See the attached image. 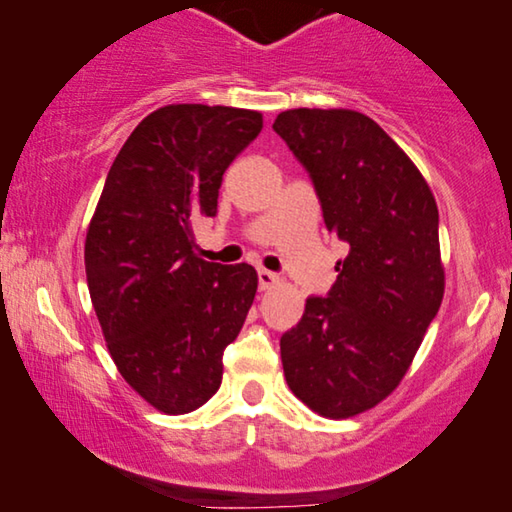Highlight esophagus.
Returning <instances> with one entry per match:
<instances>
[{
  "label": "esophagus",
  "mask_w": 512,
  "mask_h": 512,
  "mask_svg": "<svg viewBox=\"0 0 512 512\" xmlns=\"http://www.w3.org/2000/svg\"><path fill=\"white\" fill-rule=\"evenodd\" d=\"M279 284V277L275 275V272L270 270H258V286H261V291H268L272 289V286Z\"/></svg>",
  "instance_id": "esophagus-1"
}]
</instances>
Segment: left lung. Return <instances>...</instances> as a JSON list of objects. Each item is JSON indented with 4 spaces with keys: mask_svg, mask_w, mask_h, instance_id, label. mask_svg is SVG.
Returning a JSON list of instances; mask_svg holds the SVG:
<instances>
[{
    "mask_svg": "<svg viewBox=\"0 0 512 512\" xmlns=\"http://www.w3.org/2000/svg\"><path fill=\"white\" fill-rule=\"evenodd\" d=\"M275 132L317 188L326 228L349 244L326 298H307L279 340L289 389L321 417L382 403L408 373L445 293L438 205L401 146L361 111L289 109Z\"/></svg>",
    "mask_w": 512,
    "mask_h": 512,
    "instance_id": "1",
    "label": "left lung"
}]
</instances>
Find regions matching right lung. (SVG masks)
Masks as SVG:
<instances>
[{"label":"right lung","mask_w":512,"mask_h":512,"mask_svg":"<svg viewBox=\"0 0 512 512\" xmlns=\"http://www.w3.org/2000/svg\"><path fill=\"white\" fill-rule=\"evenodd\" d=\"M251 109L167 104L118 151L86 233V277L123 380L165 415L221 387L223 349L258 289L247 263L195 254L193 221L214 216L223 172L258 137Z\"/></svg>","instance_id":"obj_1"}]
</instances>
